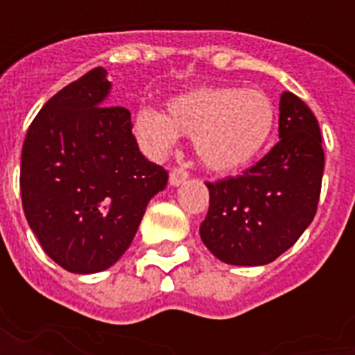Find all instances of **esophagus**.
I'll list each match as a JSON object with an SVG mask.
<instances>
[{
	"mask_svg": "<svg viewBox=\"0 0 355 355\" xmlns=\"http://www.w3.org/2000/svg\"><path fill=\"white\" fill-rule=\"evenodd\" d=\"M186 178H188V173H186L184 169H178V167H175V169L169 173V184L171 186H180L182 182H184Z\"/></svg>",
	"mask_w": 355,
	"mask_h": 355,
	"instance_id": "1",
	"label": "esophagus"
}]
</instances>
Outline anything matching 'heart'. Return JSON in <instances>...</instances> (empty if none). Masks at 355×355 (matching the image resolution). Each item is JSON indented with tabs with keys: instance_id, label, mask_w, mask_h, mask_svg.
<instances>
[{
	"instance_id": "obj_1",
	"label": "heart",
	"mask_w": 355,
	"mask_h": 355,
	"mask_svg": "<svg viewBox=\"0 0 355 355\" xmlns=\"http://www.w3.org/2000/svg\"><path fill=\"white\" fill-rule=\"evenodd\" d=\"M275 117L274 101L262 89L198 87L171 98L167 114L137 110L132 132L154 159L169 155L180 135L193 137V152L209 171L232 173L264 150Z\"/></svg>"
}]
</instances>
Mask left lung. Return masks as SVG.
Wrapping results in <instances>:
<instances>
[{"instance_id":"left-lung-1","label":"left lung","mask_w":355,"mask_h":355,"mask_svg":"<svg viewBox=\"0 0 355 355\" xmlns=\"http://www.w3.org/2000/svg\"><path fill=\"white\" fill-rule=\"evenodd\" d=\"M325 155L312 110L279 96V142L261 162L209 188L201 241L218 261L264 266L297 243L318 209Z\"/></svg>"}]
</instances>
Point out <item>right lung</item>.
<instances>
[{
	"label": "right lung",
	"instance_id": "obj_1",
	"mask_svg": "<svg viewBox=\"0 0 355 355\" xmlns=\"http://www.w3.org/2000/svg\"><path fill=\"white\" fill-rule=\"evenodd\" d=\"M112 81L94 68L58 91L30 125L20 193L43 251L72 274H96L129 249L167 171L140 154L131 114L106 106Z\"/></svg>",
	"mask_w": 355,
	"mask_h": 355
}]
</instances>
